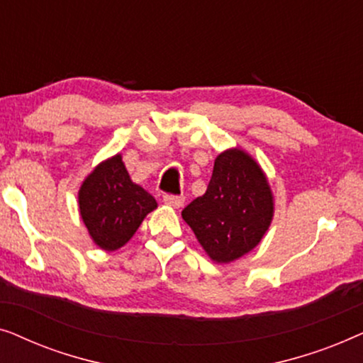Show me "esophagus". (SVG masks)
<instances>
[{
	"instance_id": "obj_1",
	"label": "esophagus",
	"mask_w": 363,
	"mask_h": 363,
	"mask_svg": "<svg viewBox=\"0 0 363 363\" xmlns=\"http://www.w3.org/2000/svg\"><path fill=\"white\" fill-rule=\"evenodd\" d=\"M183 201H185V198L183 196H177V195H165L163 196V203L168 206H173V208H180L183 205Z\"/></svg>"
}]
</instances>
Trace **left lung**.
<instances>
[{
  "label": "left lung",
  "mask_w": 363,
  "mask_h": 363,
  "mask_svg": "<svg viewBox=\"0 0 363 363\" xmlns=\"http://www.w3.org/2000/svg\"><path fill=\"white\" fill-rule=\"evenodd\" d=\"M274 196L264 170L242 148L215 158L205 195L193 200L182 218L216 264H230L251 252L269 230Z\"/></svg>",
  "instance_id": "1"
}]
</instances>
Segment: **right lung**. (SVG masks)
Returning a JSON list of instances; mask_svg holds the SVG:
<instances>
[{"instance_id": "add662e5", "label": "right lung", "mask_w": 363, "mask_h": 363, "mask_svg": "<svg viewBox=\"0 0 363 363\" xmlns=\"http://www.w3.org/2000/svg\"><path fill=\"white\" fill-rule=\"evenodd\" d=\"M77 203L94 245L108 252L127 245L143 218L158 206L150 193L132 182L121 153L102 160L84 178Z\"/></svg>"}]
</instances>
